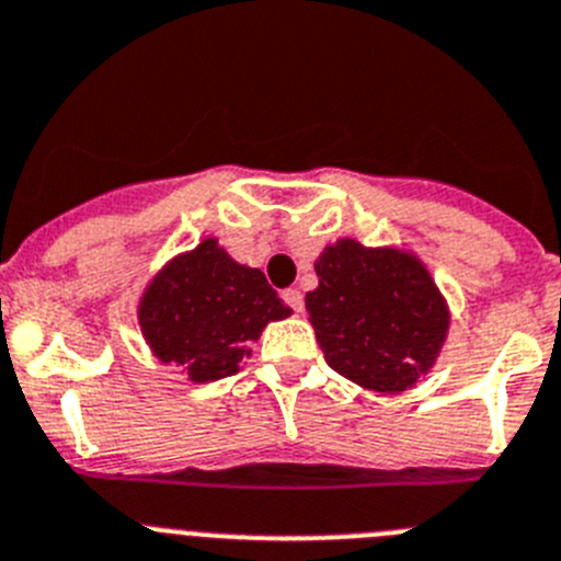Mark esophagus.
Segmentation results:
<instances>
[{"label":"esophagus","mask_w":561,"mask_h":561,"mask_svg":"<svg viewBox=\"0 0 561 561\" xmlns=\"http://www.w3.org/2000/svg\"><path fill=\"white\" fill-rule=\"evenodd\" d=\"M284 300L289 302L291 308H295L297 314H300V311H302V291L300 289H295V286H291V289H286L284 291Z\"/></svg>","instance_id":"obj_1"}]
</instances>
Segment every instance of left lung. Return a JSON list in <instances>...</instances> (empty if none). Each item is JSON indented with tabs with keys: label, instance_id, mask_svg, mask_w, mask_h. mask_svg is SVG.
Listing matches in <instances>:
<instances>
[{
	"label": "left lung",
	"instance_id": "left-lung-1",
	"mask_svg": "<svg viewBox=\"0 0 561 561\" xmlns=\"http://www.w3.org/2000/svg\"><path fill=\"white\" fill-rule=\"evenodd\" d=\"M308 322L328 367L383 394L431 373L450 331V308L428 266L405 247H367L344 236L314 261Z\"/></svg>",
	"mask_w": 561,
	"mask_h": 561
}]
</instances>
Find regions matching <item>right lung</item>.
Wrapping results in <instances>:
<instances>
[{
    "instance_id": "obj_1",
    "label": "right lung",
    "mask_w": 561,
    "mask_h": 561,
    "mask_svg": "<svg viewBox=\"0 0 561 561\" xmlns=\"http://www.w3.org/2000/svg\"><path fill=\"white\" fill-rule=\"evenodd\" d=\"M291 308L264 272L239 264L217 236L169 259L138 297V325L152 356L208 383L239 373L250 344Z\"/></svg>"
}]
</instances>
